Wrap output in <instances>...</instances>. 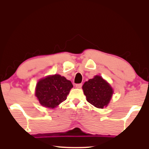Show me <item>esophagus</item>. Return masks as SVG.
I'll list each match as a JSON object with an SVG mask.
<instances>
[{
    "label": "esophagus",
    "mask_w": 149,
    "mask_h": 149,
    "mask_svg": "<svg viewBox=\"0 0 149 149\" xmlns=\"http://www.w3.org/2000/svg\"><path fill=\"white\" fill-rule=\"evenodd\" d=\"M82 86H83V84L81 83V84H76L75 85V86H76V88H81L82 87Z\"/></svg>",
    "instance_id": "esophagus-1"
}]
</instances>
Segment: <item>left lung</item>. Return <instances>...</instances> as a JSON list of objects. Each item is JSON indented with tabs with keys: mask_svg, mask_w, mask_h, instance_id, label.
<instances>
[{
	"mask_svg": "<svg viewBox=\"0 0 149 149\" xmlns=\"http://www.w3.org/2000/svg\"><path fill=\"white\" fill-rule=\"evenodd\" d=\"M83 89L87 101L101 109L107 106L113 94L109 84L100 76H95L94 78L85 82Z\"/></svg>",
	"mask_w": 149,
	"mask_h": 149,
	"instance_id": "left-lung-1",
	"label": "left lung"
}]
</instances>
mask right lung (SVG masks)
<instances>
[{"mask_svg":"<svg viewBox=\"0 0 149 149\" xmlns=\"http://www.w3.org/2000/svg\"><path fill=\"white\" fill-rule=\"evenodd\" d=\"M73 87L70 81L64 76L59 74L49 76L38 82L35 96L41 105L51 109L65 101Z\"/></svg>","mask_w":149,"mask_h":149,"instance_id":"right-lung-1","label":"right lung"}]
</instances>
